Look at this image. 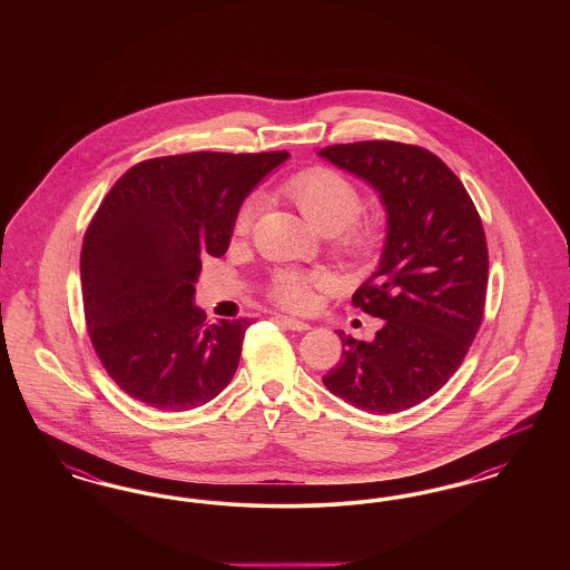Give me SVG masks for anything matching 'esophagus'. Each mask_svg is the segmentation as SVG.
<instances>
[{
	"label": "esophagus",
	"mask_w": 570,
	"mask_h": 570,
	"mask_svg": "<svg viewBox=\"0 0 570 570\" xmlns=\"http://www.w3.org/2000/svg\"><path fill=\"white\" fill-rule=\"evenodd\" d=\"M275 321L282 323L284 326H288V328H293V331H307V328H309L307 323L297 321V318H291V316H275Z\"/></svg>",
	"instance_id": "obj_1"
}]
</instances>
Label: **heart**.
<instances>
[{"instance_id":"b5f03b06","label":"heart","mask_w":570,"mask_h":570,"mask_svg":"<svg viewBox=\"0 0 570 570\" xmlns=\"http://www.w3.org/2000/svg\"><path fill=\"white\" fill-rule=\"evenodd\" d=\"M282 191L297 205L305 219L325 235H333L337 247L353 258H370L380 245V224L374 219H361L363 194L353 181L326 166L301 170L284 181ZM258 200L247 198L237 209L233 233L245 237L256 217ZM323 273L277 269L273 272L267 293L277 305L307 312L316 303V291L325 288Z\"/></svg>"}]
</instances>
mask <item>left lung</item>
Here are the masks:
<instances>
[{
	"label": "left lung",
	"mask_w": 570,
	"mask_h": 570,
	"mask_svg": "<svg viewBox=\"0 0 570 570\" xmlns=\"http://www.w3.org/2000/svg\"><path fill=\"white\" fill-rule=\"evenodd\" d=\"M321 156L370 181L389 214L379 272L353 295L382 328L372 342L337 331L344 353L323 382L365 412H402L449 382L483 323V222L458 175L419 145L361 140Z\"/></svg>",
	"instance_id": "1"
}]
</instances>
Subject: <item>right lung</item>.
<instances>
[{"label": "right lung", "instance_id": "right-lung-1", "mask_svg": "<svg viewBox=\"0 0 570 570\" xmlns=\"http://www.w3.org/2000/svg\"><path fill=\"white\" fill-rule=\"evenodd\" d=\"M288 151L163 156L128 168L81 247L85 325L115 384L147 406H203L237 372L247 318L209 323L194 301L203 258L228 249L237 209Z\"/></svg>", "mask_w": 570, "mask_h": 570}]
</instances>
